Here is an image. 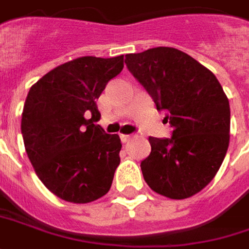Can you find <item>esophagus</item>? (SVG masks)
<instances>
[{
	"label": "esophagus",
	"mask_w": 249,
	"mask_h": 249,
	"mask_svg": "<svg viewBox=\"0 0 249 249\" xmlns=\"http://www.w3.org/2000/svg\"><path fill=\"white\" fill-rule=\"evenodd\" d=\"M131 140V135H127V134H121V141L123 142V143H126V142H128Z\"/></svg>",
	"instance_id": "esophagus-1"
}]
</instances>
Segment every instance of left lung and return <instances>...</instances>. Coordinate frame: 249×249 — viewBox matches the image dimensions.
Masks as SVG:
<instances>
[{
  "instance_id": "8db88e82",
  "label": "left lung",
  "mask_w": 249,
  "mask_h": 249,
  "mask_svg": "<svg viewBox=\"0 0 249 249\" xmlns=\"http://www.w3.org/2000/svg\"><path fill=\"white\" fill-rule=\"evenodd\" d=\"M124 62L174 128L171 138L149 137L143 179L167 198H190L213 180L229 146L231 108L224 89L210 70L172 47L126 54Z\"/></svg>"
}]
</instances>
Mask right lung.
Returning <instances> with one entry per match:
<instances>
[{"instance_id":"obj_1","label":"right lung","mask_w":249,"mask_h":249,"mask_svg":"<svg viewBox=\"0 0 249 249\" xmlns=\"http://www.w3.org/2000/svg\"><path fill=\"white\" fill-rule=\"evenodd\" d=\"M122 69L123 55L81 56L31 87L21 115L24 146L37 178L61 199L88 203L111 188L122 143L95 124L96 99Z\"/></svg>"}]
</instances>
